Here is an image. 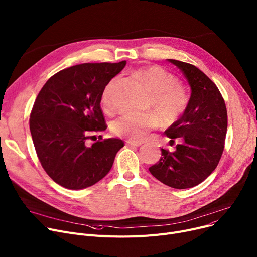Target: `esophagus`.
Returning <instances> with one entry per match:
<instances>
[{"label": "esophagus", "mask_w": 257, "mask_h": 257, "mask_svg": "<svg viewBox=\"0 0 257 257\" xmlns=\"http://www.w3.org/2000/svg\"><path fill=\"white\" fill-rule=\"evenodd\" d=\"M126 145L127 146H133V147H139L142 145L141 142H131V141H126Z\"/></svg>", "instance_id": "1"}]
</instances>
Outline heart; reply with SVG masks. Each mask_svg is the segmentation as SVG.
Returning <instances> with one entry per match:
<instances>
[{"label":"heart","instance_id":"1","mask_svg":"<svg viewBox=\"0 0 257 257\" xmlns=\"http://www.w3.org/2000/svg\"><path fill=\"white\" fill-rule=\"evenodd\" d=\"M135 77L143 83L149 92L145 110L153 111L141 115H124L111 123V132L131 142H142L149 133L157 128L161 122L172 125L178 121L187 109L189 97L178 79L160 66H152L135 73ZM119 81L113 77L102 92V106L106 111H112V92ZM157 116L159 117L157 118Z\"/></svg>","mask_w":257,"mask_h":257}]
</instances>
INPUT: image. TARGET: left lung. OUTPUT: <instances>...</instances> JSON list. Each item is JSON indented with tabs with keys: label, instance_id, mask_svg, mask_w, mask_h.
<instances>
[{
	"label": "left lung",
	"instance_id": "1",
	"mask_svg": "<svg viewBox=\"0 0 257 257\" xmlns=\"http://www.w3.org/2000/svg\"><path fill=\"white\" fill-rule=\"evenodd\" d=\"M178 67L191 88L188 106L166 136L176 150L162 148V157L149 172L164 184L185 189L202 183L218 165L224 149L227 111L223 97L211 79L193 65L168 60Z\"/></svg>",
	"mask_w": 257,
	"mask_h": 257
}]
</instances>
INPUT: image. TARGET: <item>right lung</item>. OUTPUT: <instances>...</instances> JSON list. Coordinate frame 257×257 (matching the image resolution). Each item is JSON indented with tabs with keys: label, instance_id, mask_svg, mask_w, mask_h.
I'll use <instances>...</instances> for the list:
<instances>
[{
	"label": "right lung",
	"instance_id": "1",
	"mask_svg": "<svg viewBox=\"0 0 257 257\" xmlns=\"http://www.w3.org/2000/svg\"><path fill=\"white\" fill-rule=\"evenodd\" d=\"M126 62L81 64L50 77L39 92L30 115V130L37 156L57 184L83 189L103 179L124 143L101 138L107 128L101 109L106 84Z\"/></svg>",
	"mask_w": 257,
	"mask_h": 257
}]
</instances>
